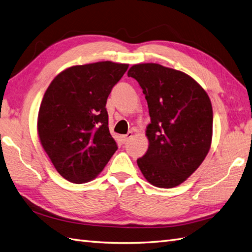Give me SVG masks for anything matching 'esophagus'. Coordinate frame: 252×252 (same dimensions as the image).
<instances>
[{
    "label": "esophagus",
    "mask_w": 252,
    "mask_h": 252,
    "mask_svg": "<svg viewBox=\"0 0 252 252\" xmlns=\"http://www.w3.org/2000/svg\"><path fill=\"white\" fill-rule=\"evenodd\" d=\"M132 137V132L131 131H129L127 134H125V135H122L121 137V140H122V142L123 143H126V142H128V140L130 139Z\"/></svg>",
    "instance_id": "1"
}]
</instances>
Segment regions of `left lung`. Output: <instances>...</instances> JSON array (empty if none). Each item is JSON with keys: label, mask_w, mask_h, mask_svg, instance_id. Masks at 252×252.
Returning a JSON list of instances; mask_svg holds the SVG:
<instances>
[{"label": "left lung", "mask_w": 252, "mask_h": 252, "mask_svg": "<svg viewBox=\"0 0 252 252\" xmlns=\"http://www.w3.org/2000/svg\"><path fill=\"white\" fill-rule=\"evenodd\" d=\"M127 75L142 88L151 117L148 149L138 166L155 187L179 186L210 151L213 110L208 94L188 74L158 63L134 64Z\"/></svg>", "instance_id": "8db88e82"}]
</instances>
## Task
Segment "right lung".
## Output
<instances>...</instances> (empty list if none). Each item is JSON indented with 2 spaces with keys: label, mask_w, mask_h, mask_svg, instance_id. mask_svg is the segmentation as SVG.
I'll use <instances>...</instances> for the list:
<instances>
[{
  "label": "right lung",
  "mask_w": 252,
  "mask_h": 252,
  "mask_svg": "<svg viewBox=\"0 0 252 252\" xmlns=\"http://www.w3.org/2000/svg\"><path fill=\"white\" fill-rule=\"evenodd\" d=\"M127 63L99 61L60 72L39 108L40 143L67 181L93 180L118 149L108 127L107 98Z\"/></svg>",
  "instance_id": "right-lung-1"
}]
</instances>
